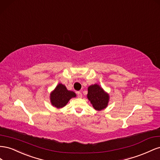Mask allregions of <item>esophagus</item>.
Returning <instances> with one entry per match:
<instances>
[{
    "label": "esophagus",
    "instance_id": "obj_1",
    "mask_svg": "<svg viewBox=\"0 0 160 160\" xmlns=\"http://www.w3.org/2000/svg\"><path fill=\"white\" fill-rule=\"evenodd\" d=\"M77 95H78V98H82V94L81 92H77Z\"/></svg>",
    "mask_w": 160,
    "mask_h": 160
}]
</instances>
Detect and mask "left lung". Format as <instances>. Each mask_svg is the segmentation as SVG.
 Returning <instances> with one entry per match:
<instances>
[{
    "mask_svg": "<svg viewBox=\"0 0 160 160\" xmlns=\"http://www.w3.org/2000/svg\"><path fill=\"white\" fill-rule=\"evenodd\" d=\"M87 98L94 108L97 111L105 108L109 101V95L97 84L91 85L88 88Z\"/></svg>",
    "mask_w": 160,
    "mask_h": 160,
    "instance_id": "left-lung-1",
    "label": "left lung"
}]
</instances>
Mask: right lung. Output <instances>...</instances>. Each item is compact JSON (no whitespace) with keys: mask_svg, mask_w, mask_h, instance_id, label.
<instances>
[{"mask_svg":"<svg viewBox=\"0 0 160 160\" xmlns=\"http://www.w3.org/2000/svg\"><path fill=\"white\" fill-rule=\"evenodd\" d=\"M76 97L75 92L67 90L64 85L60 83L50 94V100L53 107L60 108L66 106L72 98Z\"/></svg>","mask_w":160,"mask_h":160,"instance_id":"1","label":"right lung"}]
</instances>
